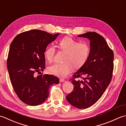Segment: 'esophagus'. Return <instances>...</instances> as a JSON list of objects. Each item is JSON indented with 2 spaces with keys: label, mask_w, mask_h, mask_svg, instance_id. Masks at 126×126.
Masks as SVG:
<instances>
[{
  "label": "esophagus",
  "mask_w": 126,
  "mask_h": 126,
  "mask_svg": "<svg viewBox=\"0 0 126 126\" xmlns=\"http://www.w3.org/2000/svg\"><path fill=\"white\" fill-rule=\"evenodd\" d=\"M64 81H65V80H64V79H63V78H60V82H63Z\"/></svg>",
  "instance_id": "obj_1"
}]
</instances>
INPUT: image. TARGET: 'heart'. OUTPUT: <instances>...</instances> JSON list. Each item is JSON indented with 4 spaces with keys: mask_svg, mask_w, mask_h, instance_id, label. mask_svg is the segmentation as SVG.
I'll return each instance as SVG.
<instances>
[{
    "mask_svg": "<svg viewBox=\"0 0 126 126\" xmlns=\"http://www.w3.org/2000/svg\"><path fill=\"white\" fill-rule=\"evenodd\" d=\"M58 48L65 52L63 58L65 63H54L48 67L49 73L56 76L64 77L71 72L73 66L80 67L86 63L90 53V47L86 42L79 43L71 37H64L58 43ZM56 52L53 46H48L45 50L44 56L49 62H51Z\"/></svg>",
    "mask_w": 126,
    "mask_h": 126,
    "instance_id": "obj_1",
    "label": "heart"
}]
</instances>
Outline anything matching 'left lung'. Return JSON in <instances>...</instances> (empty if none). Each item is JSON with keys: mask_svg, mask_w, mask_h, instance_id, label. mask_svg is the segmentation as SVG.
Instances as JSON below:
<instances>
[{"mask_svg": "<svg viewBox=\"0 0 126 126\" xmlns=\"http://www.w3.org/2000/svg\"><path fill=\"white\" fill-rule=\"evenodd\" d=\"M78 37L90 40V53L86 63L70 79L74 89L66 99L74 107L85 109L101 98L111 81L114 53L104 38L95 32H88Z\"/></svg>", "mask_w": 126, "mask_h": 126, "instance_id": "left-lung-1", "label": "left lung"}]
</instances>
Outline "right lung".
<instances>
[{
  "label": "right lung",
  "instance_id": "obj_1",
  "mask_svg": "<svg viewBox=\"0 0 126 126\" xmlns=\"http://www.w3.org/2000/svg\"><path fill=\"white\" fill-rule=\"evenodd\" d=\"M59 34L34 29L17 35L11 43L7 59L10 81L17 96L25 104H42L48 98L50 86L59 83L53 75H36L44 70L45 50Z\"/></svg>",
  "mask_w": 126,
  "mask_h": 126
}]
</instances>
